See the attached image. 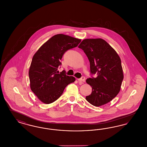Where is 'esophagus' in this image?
<instances>
[{"instance_id":"34e87169","label":"esophagus","mask_w":147,"mask_h":147,"mask_svg":"<svg viewBox=\"0 0 147 147\" xmlns=\"http://www.w3.org/2000/svg\"><path fill=\"white\" fill-rule=\"evenodd\" d=\"M78 80L79 82L82 83V82H85V78L84 76H82L81 78L78 79Z\"/></svg>"}]
</instances>
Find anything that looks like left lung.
Returning a JSON list of instances; mask_svg holds the SVG:
<instances>
[{
	"instance_id": "left-lung-1",
	"label": "left lung",
	"mask_w": 147,
	"mask_h": 147,
	"mask_svg": "<svg viewBox=\"0 0 147 147\" xmlns=\"http://www.w3.org/2000/svg\"><path fill=\"white\" fill-rule=\"evenodd\" d=\"M90 61L91 78L86 82L92 87L86 100L96 107L104 105L117 96L120 90L123 75L121 62L117 52L105 40L86 39L78 47ZM96 74V78L92 77Z\"/></svg>"
}]
</instances>
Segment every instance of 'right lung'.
<instances>
[{"label":"right lung","instance_id":"add662e5","mask_svg":"<svg viewBox=\"0 0 147 147\" xmlns=\"http://www.w3.org/2000/svg\"><path fill=\"white\" fill-rule=\"evenodd\" d=\"M81 39L59 34L45 42L33 57L29 70L30 86L37 97L44 103L57 100L65 88L74 82V77L68 76L57 69L60 60L67 50L76 47Z\"/></svg>","mask_w":147,"mask_h":147}]
</instances>
